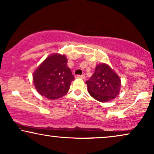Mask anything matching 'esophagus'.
<instances>
[{
  "instance_id": "esophagus-1",
  "label": "esophagus",
  "mask_w": 154,
  "mask_h": 154,
  "mask_svg": "<svg viewBox=\"0 0 154 154\" xmlns=\"http://www.w3.org/2000/svg\"><path fill=\"white\" fill-rule=\"evenodd\" d=\"M75 78H81V79H84V78H85V75H75Z\"/></svg>"
}]
</instances>
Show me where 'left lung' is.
Segmentation results:
<instances>
[{
  "label": "left lung",
  "instance_id": "obj_1",
  "mask_svg": "<svg viewBox=\"0 0 154 154\" xmlns=\"http://www.w3.org/2000/svg\"><path fill=\"white\" fill-rule=\"evenodd\" d=\"M86 84L91 97L104 103L111 101L118 95L121 79L109 65L101 63L96 65L94 75Z\"/></svg>",
  "mask_w": 154,
  "mask_h": 154
}]
</instances>
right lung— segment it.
<instances>
[{"mask_svg": "<svg viewBox=\"0 0 154 154\" xmlns=\"http://www.w3.org/2000/svg\"><path fill=\"white\" fill-rule=\"evenodd\" d=\"M67 63L65 55L53 53L36 69L33 73V82L40 95L54 100L67 93L75 77Z\"/></svg>", "mask_w": 154, "mask_h": 154, "instance_id": "1", "label": "right lung"}]
</instances>
